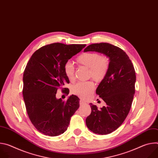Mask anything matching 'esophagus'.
<instances>
[{"instance_id": "esophagus-1", "label": "esophagus", "mask_w": 158, "mask_h": 158, "mask_svg": "<svg viewBox=\"0 0 158 158\" xmlns=\"http://www.w3.org/2000/svg\"><path fill=\"white\" fill-rule=\"evenodd\" d=\"M85 103V102L84 101H83L82 100H80L79 101V104H81V105H82V104H84Z\"/></svg>"}]
</instances>
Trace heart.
<instances>
[{
  "label": "heart",
  "instance_id": "obj_1",
  "mask_svg": "<svg viewBox=\"0 0 158 158\" xmlns=\"http://www.w3.org/2000/svg\"><path fill=\"white\" fill-rule=\"evenodd\" d=\"M77 62L81 65L89 68V76L98 82L102 81L106 76L109 68V60L105 56H101L98 52H84L76 59ZM64 72L70 81L74 79V67L70 62L67 61L64 65ZM95 85L92 81L81 82L74 85L72 93L82 99H87L93 94Z\"/></svg>",
  "mask_w": 158,
  "mask_h": 158
}]
</instances>
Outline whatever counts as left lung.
Masks as SVG:
<instances>
[{"label":"left lung","mask_w":158,"mask_h":158,"mask_svg":"<svg viewBox=\"0 0 158 158\" xmlns=\"http://www.w3.org/2000/svg\"><path fill=\"white\" fill-rule=\"evenodd\" d=\"M96 51L109 58V68L96 89V94L106 103L101 109L90 104L91 113L85 120L90 131L107 134L116 130L124 121L131 107L135 93L136 73L126 53L109 43L88 46L84 52Z\"/></svg>","instance_id":"obj_1"}]
</instances>
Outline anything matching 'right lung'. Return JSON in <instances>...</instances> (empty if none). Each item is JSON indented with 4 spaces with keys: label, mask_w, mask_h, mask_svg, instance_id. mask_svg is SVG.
<instances>
[{
    "label": "right lung",
    "mask_w": 158,
    "mask_h": 158,
    "mask_svg": "<svg viewBox=\"0 0 158 158\" xmlns=\"http://www.w3.org/2000/svg\"><path fill=\"white\" fill-rule=\"evenodd\" d=\"M85 44L66 45L53 43L42 46L31 56L23 75V94L28 116L41 133L56 136L64 132L71 118L79 107V99L74 95L67 101L57 99V89L69 94L64 88L69 80L64 72V65Z\"/></svg>",
    "instance_id": "add662e5"
}]
</instances>
